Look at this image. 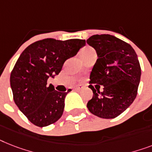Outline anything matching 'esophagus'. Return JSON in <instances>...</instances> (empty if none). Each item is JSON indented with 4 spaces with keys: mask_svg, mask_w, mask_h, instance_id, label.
I'll use <instances>...</instances> for the list:
<instances>
[{
    "mask_svg": "<svg viewBox=\"0 0 152 152\" xmlns=\"http://www.w3.org/2000/svg\"><path fill=\"white\" fill-rule=\"evenodd\" d=\"M82 88H83V86H82V85H76V86H75L73 88H74V90H76V91H79V90H81Z\"/></svg>",
    "mask_w": 152,
    "mask_h": 152,
    "instance_id": "34e87169",
    "label": "esophagus"
}]
</instances>
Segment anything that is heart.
Returning <instances> with one entry per match:
<instances>
[{
	"label": "heart",
	"instance_id": "1",
	"mask_svg": "<svg viewBox=\"0 0 152 152\" xmlns=\"http://www.w3.org/2000/svg\"><path fill=\"white\" fill-rule=\"evenodd\" d=\"M96 53V51L94 50L93 49L91 48V47H86V48H84L81 52V58L84 59L85 57H87L88 56H89L91 54H94Z\"/></svg>",
	"mask_w": 152,
	"mask_h": 152
}]
</instances>
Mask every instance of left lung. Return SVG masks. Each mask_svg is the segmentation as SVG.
<instances>
[{
	"mask_svg": "<svg viewBox=\"0 0 152 152\" xmlns=\"http://www.w3.org/2000/svg\"><path fill=\"white\" fill-rule=\"evenodd\" d=\"M87 43L96 51L98 59L90 75L93 96L88 102L90 113L103 119H113L134 101L141 70L133 47L109 34L94 35ZM91 83H96V91ZM104 91H99L100 85Z\"/></svg>",
	"mask_w": 152,
	"mask_h": 152,
	"instance_id": "obj_1",
	"label": "left lung"
}]
</instances>
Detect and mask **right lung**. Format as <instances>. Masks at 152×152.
Listing matches in <instances>:
<instances>
[{"label": "right lung", "instance_id": "1", "mask_svg": "<svg viewBox=\"0 0 152 152\" xmlns=\"http://www.w3.org/2000/svg\"><path fill=\"white\" fill-rule=\"evenodd\" d=\"M85 45V39H44L22 53L11 73L14 101L30 122L39 127L54 124L62 116L67 92L47 85L50 77L61 72L67 59Z\"/></svg>", "mask_w": 152, "mask_h": 152}]
</instances>
